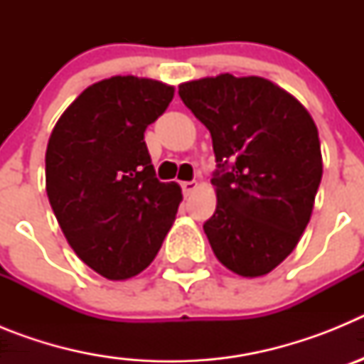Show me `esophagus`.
<instances>
[{
    "mask_svg": "<svg viewBox=\"0 0 364 364\" xmlns=\"http://www.w3.org/2000/svg\"><path fill=\"white\" fill-rule=\"evenodd\" d=\"M195 189H197V182H195V180H189V182H182V191H184L186 197H188V195H191Z\"/></svg>",
    "mask_w": 364,
    "mask_h": 364,
    "instance_id": "obj_1",
    "label": "esophagus"
}]
</instances>
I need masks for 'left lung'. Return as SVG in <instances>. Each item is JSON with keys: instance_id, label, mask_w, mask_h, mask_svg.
Masks as SVG:
<instances>
[{"instance_id": "1", "label": "left lung", "mask_w": 364, "mask_h": 364, "mask_svg": "<svg viewBox=\"0 0 364 364\" xmlns=\"http://www.w3.org/2000/svg\"><path fill=\"white\" fill-rule=\"evenodd\" d=\"M178 95L213 140L217 210L204 222L213 253L242 277L266 275L310 222L323 176L317 127L294 96L259 76L195 80Z\"/></svg>"}]
</instances>
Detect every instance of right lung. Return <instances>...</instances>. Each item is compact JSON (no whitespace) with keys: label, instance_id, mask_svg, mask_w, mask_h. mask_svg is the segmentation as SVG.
I'll use <instances>...</instances> for the list:
<instances>
[{"label":"right lung","instance_id":"obj_1","mask_svg":"<svg viewBox=\"0 0 364 364\" xmlns=\"http://www.w3.org/2000/svg\"><path fill=\"white\" fill-rule=\"evenodd\" d=\"M171 100V85L112 76L87 87L49 138L50 208L74 253L111 281L153 262L178 211V184L156 178L144 140Z\"/></svg>","mask_w":364,"mask_h":364}]
</instances>
